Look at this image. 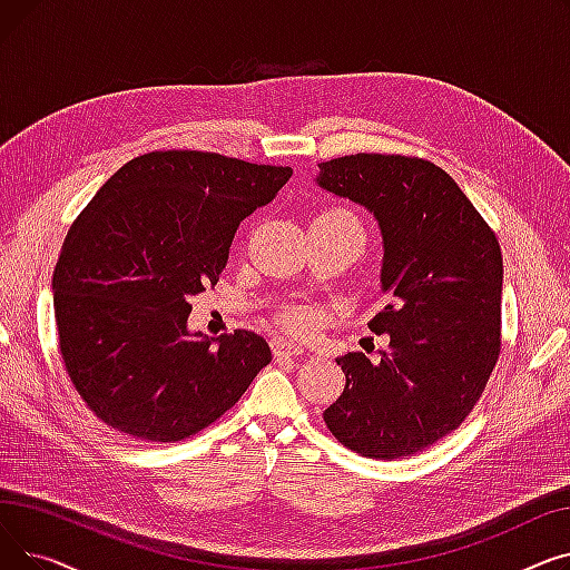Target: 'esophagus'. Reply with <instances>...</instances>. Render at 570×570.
Segmentation results:
<instances>
[{"instance_id":"34e87169","label":"esophagus","mask_w":570,"mask_h":570,"mask_svg":"<svg viewBox=\"0 0 570 570\" xmlns=\"http://www.w3.org/2000/svg\"><path fill=\"white\" fill-rule=\"evenodd\" d=\"M273 353L279 361V357H291V355H303L305 346L303 344H295L293 340L286 337H273Z\"/></svg>"}]
</instances>
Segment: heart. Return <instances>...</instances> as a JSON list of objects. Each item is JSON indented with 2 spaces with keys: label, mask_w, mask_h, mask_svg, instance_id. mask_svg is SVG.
<instances>
[{
  "label": "heart",
  "mask_w": 570,
  "mask_h": 570,
  "mask_svg": "<svg viewBox=\"0 0 570 570\" xmlns=\"http://www.w3.org/2000/svg\"><path fill=\"white\" fill-rule=\"evenodd\" d=\"M327 215H333V217H337V219H344V222H351V224H357V219L348 213V209H333V213H327ZM284 323L291 327V331H297V333H303V331H307L309 327V323H312V316H309V312H305V309H288L286 314H284Z\"/></svg>",
  "instance_id": "obj_1"
}]
</instances>
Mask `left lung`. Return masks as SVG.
<instances>
[{
  "mask_svg": "<svg viewBox=\"0 0 570 570\" xmlns=\"http://www.w3.org/2000/svg\"><path fill=\"white\" fill-rule=\"evenodd\" d=\"M316 185L374 215L381 291L391 295L367 323L391 346L376 361L337 357L346 385L323 421L372 460L421 453L462 425L499 361V239L455 179L425 159L340 157L318 164Z\"/></svg>",
  "mask_w": 570,
  "mask_h": 570,
  "instance_id": "1",
  "label": "left lung"
}]
</instances>
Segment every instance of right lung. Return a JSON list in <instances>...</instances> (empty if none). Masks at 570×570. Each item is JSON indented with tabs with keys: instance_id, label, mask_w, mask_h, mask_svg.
Segmentation results:
<instances>
[{
	"instance_id": "obj_1",
	"label": "right lung",
	"mask_w": 570,
	"mask_h": 570,
	"mask_svg": "<svg viewBox=\"0 0 570 570\" xmlns=\"http://www.w3.org/2000/svg\"><path fill=\"white\" fill-rule=\"evenodd\" d=\"M288 166L196 149L147 153L87 203L59 252V353L99 421L173 443L213 425L273 361L252 331L189 333V297L215 286L239 222L277 196Z\"/></svg>"
}]
</instances>
